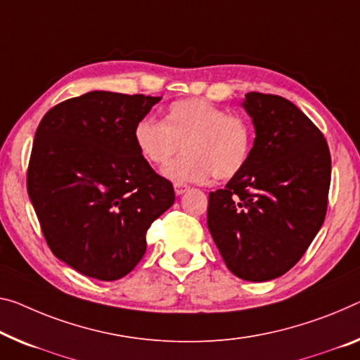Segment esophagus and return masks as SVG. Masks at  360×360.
I'll return each mask as SVG.
<instances>
[{
    "label": "esophagus",
    "instance_id": "esophagus-1",
    "mask_svg": "<svg viewBox=\"0 0 360 360\" xmlns=\"http://www.w3.org/2000/svg\"><path fill=\"white\" fill-rule=\"evenodd\" d=\"M174 190H175V195L176 196H181L184 193H186L188 190H190V186L185 185V184H175L174 185Z\"/></svg>",
    "mask_w": 360,
    "mask_h": 360
}]
</instances>
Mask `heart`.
I'll return each instance as SVG.
<instances>
[{"mask_svg": "<svg viewBox=\"0 0 360 360\" xmlns=\"http://www.w3.org/2000/svg\"><path fill=\"white\" fill-rule=\"evenodd\" d=\"M134 141L153 167H165L181 145L185 154L165 169V175L179 184H202L212 175L226 180L240 172L250 159L252 134L245 119L206 99L190 98L170 104L161 122H138Z\"/></svg>", "mask_w": 360, "mask_h": 360, "instance_id": "heart-1", "label": "heart"}]
</instances>
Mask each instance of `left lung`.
Instances as JSON below:
<instances>
[{"instance_id":"1","label":"left lung","mask_w":360,"mask_h":360,"mask_svg":"<svg viewBox=\"0 0 360 360\" xmlns=\"http://www.w3.org/2000/svg\"><path fill=\"white\" fill-rule=\"evenodd\" d=\"M250 159L225 188L209 193L207 226L238 278L269 281L295 265L325 220L331 179L328 145L288 99L246 93Z\"/></svg>"}]
</instances>
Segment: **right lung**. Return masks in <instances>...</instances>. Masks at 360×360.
<instances>
[{"label": "right lung", "instance_id": "1", "mask_svg": "<svg viewBox=\"0 0 360 360\" xmlns=\"http://www.w3.org/2000/svg\"><path fill=\"white\" fill-rule=\"evenodd\" d=\"M161 96L90 91L38 125L27 190L49 250L82 275L112 281L135 269L146 231L175 201L140 156L134 130Z\"/></svg>", "mask_w": 360, "mask_h": 360}]
</instances>
